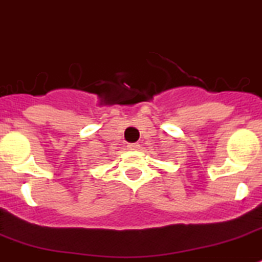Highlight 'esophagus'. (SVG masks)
<instances>
[{"instance_id": "34e87169", "label": "esophagus", "mask_w": 262, "mask_h": 262, "mask_svg": "<svg viewBox=\"0 0 262 262\" xmlns=\"http://www.w3.org/2000/svg\"><path fill=\"white\" fill-rule=\"evenodd\" d=\"M129 150H138L140 148V145L138 143H128Z\"/></svg>"}]
</instances>
